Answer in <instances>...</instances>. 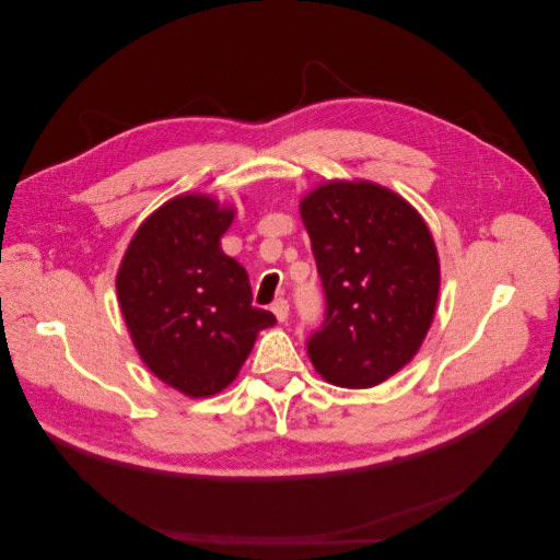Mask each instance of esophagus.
I'll return each mask as SVG.
<instances>
[{"label":"esophagus","mask_w":560,"mask_h":560,"mask_svg":"<svg viewBox=\"0 0 560 560\" xmlns=\"http://www.w3.org/2000/svg\"><path fill=\"white\" fill-rule=\"evenodd\" d=\"M270 311H273L278 322H287V317H290V303H287L284 299H278Z\"/></svg>","instance_id":"1"}]
</instances>
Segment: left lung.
<instances>
[{
  "instance_id": "8db88e82",
  "label": "left lung",
  "mask_w": 560,
  "mask_h": 560,
  "mask_svg": "<svg viewBox=\"0 0 560 560\" xmlns=\"http://www.w3.org/2000/svg\"><path fill=\"white\" fill-rule=\"evenodd\" d=\"M299 210L327 296L308 358L338 387H374L430 331L442 284L432 233L409 200L369 179L322 182Z\"/></svg>"
}]
</instances>
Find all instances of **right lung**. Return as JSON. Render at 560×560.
I'll return each instance as SVG.
<instances>
[{"mask_svg":"<svg viewBox=\"0 0 560 560\" xmlns=\"http://www.w3.org/2000/svg\"><path fill=\"white\" fill-rule=\"evenodd\" d=\"M235 208L208 194L151 212L118 266L116 294L147 369L186 397L229 387L276 315L252 306L247 270L222 249Z\"/></svg>","mask_w":560,"mask_h":560,"instance_id":"right-lung-1","label":"right lung"}]
</instances>
